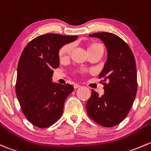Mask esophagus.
I'll use <instances>...</instances> for the list:
<instances>
[{
  "label": "esophagus",
  "instance_id": "34e87169",
  "mask_svg": "<svg viewBox=\"0 0 151 151\" xmlns=\"http://www.w3.org/2000/svg\"><path fill=\"white\" fill-rule=\"evenodd\" d=\"M80 85H78V84H74V89H77V88H80Z\"/></svg>",
  "mask_w": 151,
  "mask_h": 151
}]
</instances>
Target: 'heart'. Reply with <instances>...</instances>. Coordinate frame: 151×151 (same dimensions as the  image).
<instances>
[{
  "label": "heart",
  "mask_w": 151,
  "mask_h": 151,
  "mask_svg": "<svg viewBox=\"0 0 151 151\" xmlns=\"http://www.w3.org/2000/svg\"><path fill=\"white\" fill-rule=\"evenodd\" d=\"M73 45L72 43L66 44V45H63V46L59 50V57L61 59H65V58H68L69 55H70L71 50H72ZM98 49H101V50H104V47L101 44L98 43H93L91 44L88 47V51H91V50H98Z\"/></svg>",
  "instance_id": "obj_1"
}]
</instances>
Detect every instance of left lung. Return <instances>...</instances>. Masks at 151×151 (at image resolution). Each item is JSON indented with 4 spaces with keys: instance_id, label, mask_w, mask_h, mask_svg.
I'll return each mask as SVG.
<instances>
[{
    "instance_id": "left-lung-1",
    "label": "left lung",
    "mask_w": 151,
    "mask_h": 151,
    "mask_svg": "<svg viewBox=\"0 0 151 151\" xmlns=\"http://www.w3.org/2000/svg\"><path fill=\"white\" fill-rule=\"evenodd\" d=\"M90 37L101 39L107 49V60L99 79H102L104 95L92 90L86 104L90 119L106 127L119 124L129 114L137 90V69L129 45L110 32H97Z\"/></svg>"
}]
</instances>
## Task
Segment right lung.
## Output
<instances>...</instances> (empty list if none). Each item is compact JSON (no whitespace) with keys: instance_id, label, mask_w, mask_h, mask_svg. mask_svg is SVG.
<instances>
[{"instance_id":"add662e5","label":"right lung","mask_w":151,"mask_h":151,"mask_svg":"<svg viewBox=\"0 0 151 151\" xmlns=\"http://www.w3.org/2000/svg\"><path fill=\"white\" fill-rule=\"evenodd\" d=\"M77 35H42L31 40L22 51L17 68L16 93L25 117L40 128H46L63 114L66 98L74 90L69 84L52 82L59 66L60 48Z\"/></svg>"}]
</instances>
